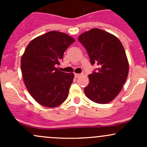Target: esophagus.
<instances>
[{
	"instance_id": "esophagus-1",
	"label": "esophagus",
	"mask_w": 147,
	"mask_h": 147,
	"mask_svg": "<svg viewBox=\"0 0 147 147\" xmlns=\"http://www.w3.org/2000/svg\"><path fill=\"white\" fill-rule=\"evenodd\" d=\"M81 76V74H75V77H76V78H78V77H79Z\"/></svg>"
}]
</instances>
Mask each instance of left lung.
I'll return each mask as SVG.
<instances>
[{
    "label": "left lung",
    "instance_id": "8db88e82",
    "mask_svg": "<svg viewBox=\"0 0 147 147\" xmlns=\"http://www.w3.org/2000/svg\"><path fill=\"white\" fill-rule=\"evenodd\" d=\"M78 40L86 50L91 64L99 66L88 75L84 92L92 102L109 103L122 90L129 74L124 47L117 37L97 28L83 33Z\"/></svg>",
    "mask_w": 147,
    "mask_h": 147
}]
</instances>
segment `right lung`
I'll return each mask as SVG.
<instances>
[{
  "label": "right lung",
  "instance_id": "add662e5",
  "mask_svg": "<svg viewBox=\"0 0 147 147\" xmlns=\"http://www.w3.org/2000/svg\"><path fill=\"white\" fill-rule=\"evenodd\" d=\"M75 39L66 34L51 31L33 39L21 57L25 86L38 104L48 108L61 104L68 96L74 74L57 68Z\"/></svg>",
  "mask_w": 147,
  "mask_h": 147
}]
</instances>
